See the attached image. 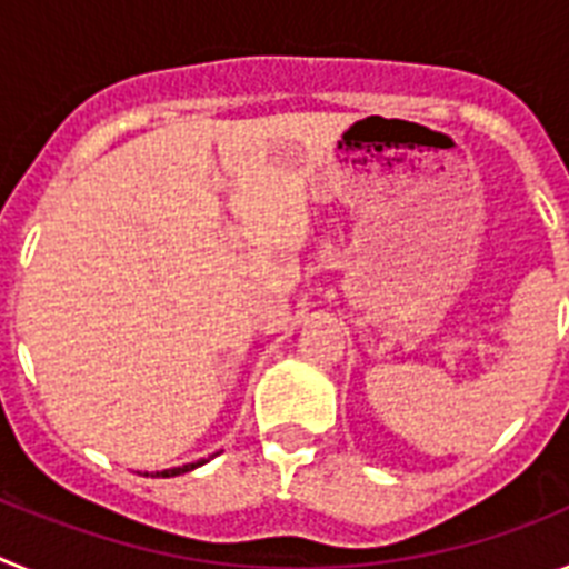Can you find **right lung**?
<instances>
[{
  "label": "right lung",
  "instance_id": "1",
  "mask_svg": "<svg viewBox=\"0 0 569 569\" xmlns=\"http://www.w3.org/2000/svg\"><path fill=\"white\" fill-rule=\"evenodd\" d=\"M213 456H210V459H213ZM204 461H208V459L190 461V465H182V467H170V470H156V476H162V479H170V476H182V472H190V470H196V467H202ZM144 476H148V472H144Z\"/></svg>",
  "mask_w": 569,
  "mask_h": 569
}]
</instances>
